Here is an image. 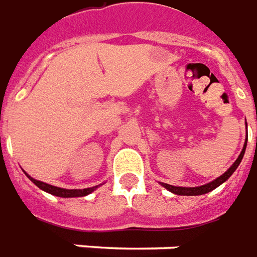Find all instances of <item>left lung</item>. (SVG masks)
<instances>
[{
  "label": "left lung",
  "mask_w": 257,
  "mask_h": 257,
  "mask_svg": "<svg viewBox=\"0 0 257 257\" xmlns=\"http://www.w3.org/2000/svg\"><path fill=\"white\" fill-rule=\"evenodd\" d=\"M245 148H246V144L244 145V149H242V152L239 153L238 159L234 162L233 166L228 168L227 171L224 172L223 175H220V177L216 178L215 181L207 183V185L198 186V188H179V186H172V185H168V183H162V185L164 186V188L167 189V190H170V192H172V193H175V194H179V196H200V194H205V193L211 192V190H213V189L218 188L219 185H222L224 181H227L228 178H230V175H231V174H233V172L237 170V167L239 166V163H241V160H242V157H244Z\"/></svg>",
  "instance_id": "left-lung-1"
}]
</instances>
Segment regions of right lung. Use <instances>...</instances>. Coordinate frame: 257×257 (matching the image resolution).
I'll return each mask as SVG.
<instances>
[{"label": "right lung", "instance_id": "add662e5", "mask_svg": "<svg viewBox=\"0 0 257 257\" xmlns=\"http://www.w3.org/2000/svg\"><path fill=\"white\" fill-rule=\"evenodd\" d=\"M27 175V174H26ZM29 177V175H27ZM31 181H33L39 189H42L45 192L50 193V194H53V196H57V197H83L86 194H89L94 190L97 186L94 188H87V189H72V190H68V189H61L57 188V186H52L49 183H45L41 182V181H37V179H34V178L29 177Z\"/></svg>", "mask_w": 257, "mask_h": 257}]
</instances>
